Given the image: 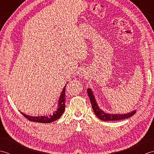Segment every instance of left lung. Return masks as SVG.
<instances>
[{"label": "left lung", "mask_w": 154, "mask_h": 154, "mask_svg": "<svg viewBox=\"0 0 154 154\" xmlns=\"http://www.w3.org/2000/svg\"><path fill=\"white\" fill-rule=\"evenodd\" d=\"M87 93L89 95V99L91 101V105H92L93 110L96 116L99 118V119L104 120V121H113V120H119L122 119H126L132 116L134 114H136V110L132 111V112L126 113V114H110L104 112L103 110L100 109L97 104L95 97H94V93L92 89L90 88L87 89Z\"/></svg>", "instance_id": "obj_1"}]
</instances>
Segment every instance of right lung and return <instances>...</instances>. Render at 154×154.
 <instances>
[{"label": "right lung", "mask_w": 154, "mask_h": 154, "mask_svg": "<svg viewBox=\"0 0 154 154\" xmlns=\"http://www.w3.org/2000/svg\"><path fill=\"white\" fill-rule=\"evenodd\" d=\"M66 85L64 86L63 91H61L60 99L58 100L57 110L54 111L53 114H50L49 116H32L27 115V114H25L22 112H20L22 113V114L24 115V116H25V118H26V119L32 121V122H40V123H50V122H54V121L57 120V119H60L62 114H63V113L64 112V110L65 108V88H66Z\"/></svg>", "instance_id": "1"}]
</instances>
